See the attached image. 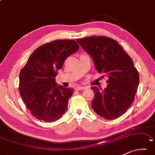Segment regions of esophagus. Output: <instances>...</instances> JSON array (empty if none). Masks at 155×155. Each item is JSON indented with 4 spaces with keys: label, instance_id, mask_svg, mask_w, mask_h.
Wrapping results in <instances>:
<instances>
[{
    "label": "esophagus",
    "instance_id": "1",
    "mask_svg": "<svg viewBox=\"0 0 155 155\" xmlns=\"http://www.w3.org/2000/svg\"><path fill=\"white\" fill-rule=\"evenodd\" d=\"M85 88V87H83V86H77L75 87V90H84Z\"/></svg>",
    "mask_w": 155,
    "mask_h": 155
}]
</instances>
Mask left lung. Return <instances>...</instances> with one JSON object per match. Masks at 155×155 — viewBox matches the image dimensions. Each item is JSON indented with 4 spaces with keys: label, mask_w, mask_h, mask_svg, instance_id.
<instances>
[{
    "label": "left lung",
    "mask_w": 155,
    "mask_h": 155,
    "mask_svg": "<svg viewBox=\"0 0 155 155\" xmlns=\"http://www.w3.org/2000/svg\"><path fill=\"white\" fill-rule=\"evenodd\" d=\"M77 41L92 57L102 77L108 78L104 90L92 87L94 92L92 108L104 119H117L130 107L137 93L139 77L133 61L112 38L90 36Z\"/></svg>",
    "instance_id": "8db88e82"
}]
</instances>
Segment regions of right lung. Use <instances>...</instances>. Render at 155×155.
Wrapping results in <instances>:
<instances>
[{
	"instance_id": "right-lung-1",
	"label": "right lung",
	"mask_w": 155,
	"mask_h": 155,
	"mask_svg": "<svg viewBox=\"0 0 155 155\" xmlns=\"http://www.w3.org/2000/svg\"><path fill=\"white\" fill-rule=\"evenodd\" d=\"M79 45L74 40H58L38 47L19 74V92L33 116L45 122L57 121L68 110L72 88L56 83L57 71Z\"/></svg>"
}]
</instances>
